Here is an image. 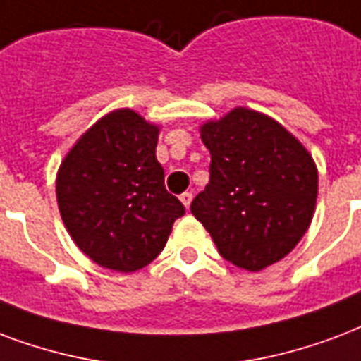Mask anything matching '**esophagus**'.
Wrapping results in <instances>:
<instances>
[{"mask_svg":"<svg viewBox=\"0 0 361 361\" xmlns=\"http://www.w3.org/2000/svg\"><path fill=\"white\" fill-rule=\"evenodd\" d=\"M180 200H181V204L185 206L187 210H189V206H191V200H192V195L191 192H183V195H180Z\"/></svg>","mask_w":361,"mask_h":361,"instance_id":"obj_1","label":"esophagus"}]
</instances>
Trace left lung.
Returning a JSON list of instances; mask_svg holds the SVG:
<instances>
[{
    "instance_id": "8db88e82",
    "label": "left lung",
    "mask_w": 361,
    "mask_h": 361,
    "mask_svg": "<svg viewBox=\"0 0 361 361\" xmlns=\"http://www.w3.org/2000/svg\"><path fill=\"white\" fill-rule=\"evenodd\" d=\"M210 183L191 202L217 252L244 271L284 259L309 231L318 169L309 149L269 115L235 107L200 125Z\"/></svg>"
}]
</instances>
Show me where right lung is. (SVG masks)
<instances>
[{"instance_id": "1", "label": "right lung", "mask_w": 361, "mask_h": 361, "mask_svg": "<svg viewBox=\"0 0 361 361\" xmlns=\"http://www.w3.org/2000/svg\"><path fill=\"white\" fill-rule=\"evenodd\" d=\"M161 126L121 107L96 121L66 153L56 202L71 240L96 265L134 272L166 246L185 214L164 189L155 149Z\"/></svg>"}]
</instances>
